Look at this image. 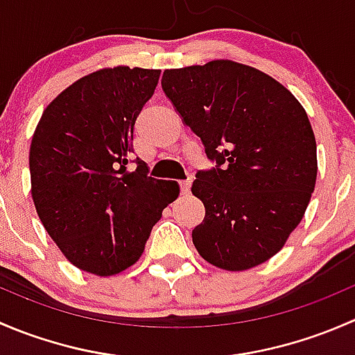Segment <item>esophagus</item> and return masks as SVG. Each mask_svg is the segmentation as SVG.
<instances>
[{
    "label": "esophagus",
    "mask_w": 355,
    "mask_h": 355,
    "mask_svg": "<svg viewBox=\"0 0 355 355\" xmlns=\"http://www.w3.org/2000/svg\"><path fill=\"white\" fill-rule=\"evenodd\" d=\"M180 192H182V196H187L189 192H191V180L180 182Z\"/></svg>",
    "instance_id": "34e87169"
}]
</instances>
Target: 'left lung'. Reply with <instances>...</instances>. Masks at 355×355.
I'll use <instances>...</instances> for the list:
<instances>
[{"label": "left lung", "instance_id": "obj_1", "mask_svg": "<svg viewBox=\"0 0 355 355\" xmlns=\"http://www.w3.org/2000/svg\"><path fill=\"white\" fill-rule=\"evenodd\" d=\"M161 87L216 161L192 184L206 209L192 230L196 249L227 271L263 264L300 223L316 185L306 110L273 77L232 60L164 70Z\"/></svg>", "mask_w": 355, "mask_h": 355}]
</instances>
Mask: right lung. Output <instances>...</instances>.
<instances>
[{
    "label": "right lung",
    "instance_id": "obj_1",
    "mask_svg": "<svg viewBox=\"0 0 355 355\" xmlns=\"http://www.w3.org/2000/svg\"><path fill=\"white\" fill-rule=\"evenodd\" d=\"M161 70L114 67L78 78L42 113L31 142V192L39 220L78 270L111 277L144 252L175 182L127 170L134 125Z\"/></svg>",
    "mask_w": 355,
    "mask_h": 355
}]
</instances>
